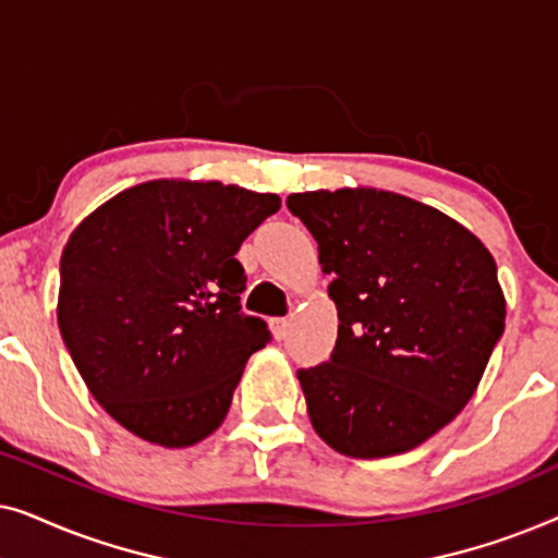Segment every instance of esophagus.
Segmentation results:
<instances>
[{
  "label": "esophagus",
  "instance_id": "1",
  "mask_svg": "<svg viewBox=\"0 0 558 558\" xmlns=\"http://www.w3.org/2000/svg\"><path fill=\"white\" fill-rule=\"evenodd\" d=\"M289 317H277V319H271V332H274V338L277 340H284L287 335H289Z\"/></svg>",
  "mask_w": 558,
  "mask_h": 558
}]
</instances>
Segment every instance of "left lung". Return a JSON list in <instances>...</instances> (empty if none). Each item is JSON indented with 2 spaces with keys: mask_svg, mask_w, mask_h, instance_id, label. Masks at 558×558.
Segmentation results:
<instances>
[{
  "mask_svg": "<svg viewBox=\"0 0 558 558\" xmlns=\"http://www.w3.org/2000/svg\"><path fill=\"white\" fill-rule=\"evenodd\" d=\"M338 307L330 361L300 368L310 422L335 452H409L468 407L506 330L485 243L454 218L376 187L292 193Z\"/></svg>",
  "mask_w": 558,
  "mask_h": 558,
  "instance_id": "1",
  "label": "left lung"
}]
</instances>
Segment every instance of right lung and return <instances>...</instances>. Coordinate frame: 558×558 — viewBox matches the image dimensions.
<instances>
[{"instance_id":"right-lung-1","label":"right lung","mask_w":558,"mask_h":558,"mask_svg":"<svg viewBox=\"0 0 558 558\" xmlns=\"http://www.w3.org/2000/svg\"><path fill=\"white\" fill-rule=\"evenodd\" d=\"M279 195L218 180H149L81 220L60 256L58 327L88 391L134 437L190 447L231 409L269 342L241 312V243Z\"/></svg>"}]
</instances>
